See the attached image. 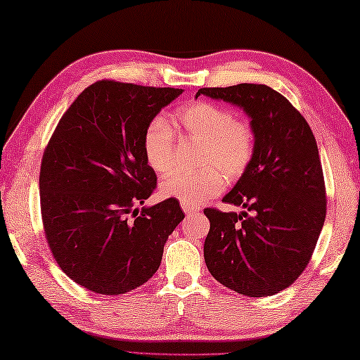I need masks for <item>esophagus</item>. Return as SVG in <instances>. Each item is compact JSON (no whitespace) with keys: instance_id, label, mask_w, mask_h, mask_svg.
<instances>
[{"instance_id":"obj_1","label":"esophagus","mask_w":360,"mask_h":360,"mask_svg":"<svg viewBox=\"0 0 360 360\" xmlns=\"http://www.w3.org/2000/svg\"><path fill=\"white\" fill-rule=\"evenodd\" d=\"M181 207H182V211H184L187 215H192V214H198V212H200V207L187 206V205H184V202H182Z\"/></svg>"}]
</instances>
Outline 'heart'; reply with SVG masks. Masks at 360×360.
Wrapping results in <instances>:
<instances>
[{
  "label": "heart",
  "instance_id": "1",
  "mask_svg": "<svg viewBox=\"0 0 360 360\" xmlns=\"http://www.w3.org/2000/svg\"><path fill=\"white\" fill-rule=\"evenodd\" d=\"M174 126L187 139L201 141L193 173L173 172L160 182L163 198H173L187 206H201L221 192L226 179L236 181L245 173L255 154L252 127L234 117L230 108L197 101L181 107L173 116ZM143 153L148 165L158 174L173 165L174 136L168 124L153 120L143 134Z\"/></svg>",
  "mask_w": 360,
  "mask_h": 360
}]
</instances>
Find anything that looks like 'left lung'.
<instances>
[{
    "instance_id": "obj_1",
    "label": "left lung",
    "mask_w": 360,
    "mask_h": 360,
    "mask_svg": "<svg viewBox=\"0 0 360 360\" xmlns=\"http://www.w3.org/2000/svg\"><path fill=\"white\" fill-rule=\"evenodd\" d=\"M250 117L255 154L224 200L245 211L205 209L211 228L205 261L226 288L272 296L304 272L326 219V188L316 140L288 99L266 84L201 88Z\"/></svg>"
}]
</instances>
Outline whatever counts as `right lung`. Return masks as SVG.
<instances>
[{"instance_id": "1", "label": "right lung", "mask_w": 360, "mask_h": 360, "mask_svg": "<svg viewBox=\"0 0 360 360\" xmlns=\"http://www.w3.org/2000/svg\"><path fill=\"white\" fill-rule=\"evenodd\" d=\"M182 91L97 82L68 108L45 148L39 176L45 236L63 272L89 291L115 296L146 283L184 219L173 198L135 207L158 181L143 134Z\"/></svg>"}]
</instances>
